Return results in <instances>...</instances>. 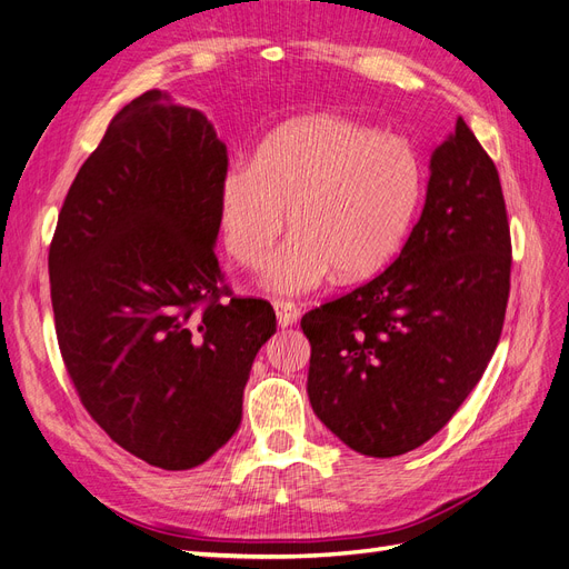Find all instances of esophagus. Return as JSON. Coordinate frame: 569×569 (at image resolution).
I'll list each match as a JSON object with an SVG mask.
<instances>
[{
	"label": "esophagus",
	"instance_id": "esophagus-1",
	"mask_svg": "<svg viewBox=\"0 0 569 569\" xmlns=\"http://www.w3.org/2000/svg\"><path fill=\"white\" fill-rule=\"evenodd\" d=\"M274 316L282 327H289L299 320V308L287 299H274Z\"/></svg>",
	"mask_w": 569,
	"mask_h": 569
}]
</instances>
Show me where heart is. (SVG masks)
I'll return each instance as SVG.
<instances>
[{"label":"heart","instance_id":"heart-1","mask_svg":"<svg viewBox=\"0 0 569 569\" xmlns=\"http://www.w3.org/2000/svg\"><path fill=\"white\" fill-rule=\"evenodd\" d=\"M420 199L422 166L403 137L341 116H301L272 130L251 166L222 176L218 220L228 253L244 268L266 266L291 220L297 234L263 282L280 295H306L335 270L366 278L387 266Z\"/></svg>","mask_w":569,"mask_h":569}]
</instances>
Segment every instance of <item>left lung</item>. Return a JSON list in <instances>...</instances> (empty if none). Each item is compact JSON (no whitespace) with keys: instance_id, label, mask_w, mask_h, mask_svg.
<instances>
[{"instance_id":"obj_1","label":"left lung","mask_w":569,"mask_h":569,"mask_svg":"<svg viewBox=\"0 0 569 569\" xmlns=\"http://www.w3.org/2000/svg\"><path fill=\"white\" fill-rule=\"evenodd\" d=\"M510 251L498 170L458 118L429 161L425 209L399 258L301 318L308 399L325 427L372 458L432 439L501 339Z\"/></svg>"}]
</instances>
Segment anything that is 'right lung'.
<instances>
[{"label": "right lung", "instance_id": "1", "mask_svg": "<svg viewBox=\"0 0 569 569\" xmlns=\"http://www.w3.org/2000/svg\"><path fill=\"white\" fill-rule=\"evenodd\" d=\"M226 173L209 118L149 90L78 170L49 247L57 339L84 410L161 470L197 468L228 443L278 325L268 301L222 284Z\"/></svg>", "mask_w": 569, "mask_h": 569}]
</instances>
